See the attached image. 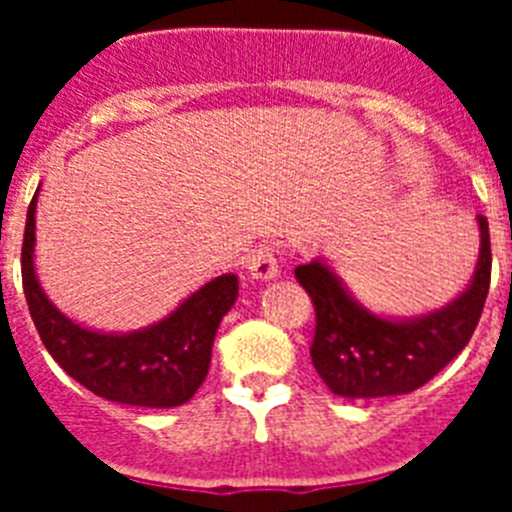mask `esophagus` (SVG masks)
Wrapping results in <instances>:
<instances>
[{
	"label": "esophagus",
	"instance_id": "34e87169",
	"mask_svg": "<svg viewBox=\"0 0 512 512\" xmlns=\"http://www.w3.org/2000/svg\"><path fill=\"white\" fill-rule=\"evenodd\" d=\"M248 274L256 282H271V279L279 274V261H277V251L271 246H261L251 253V259H248Z\"/></svg>",
	"mask_w": 512,
	"mask_h": 512
}]
</instances>
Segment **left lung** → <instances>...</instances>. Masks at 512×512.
<instances>
[{
    "instance_id": "obj_1",
    "label": "left lung",
    "mask_w": 512,
    "mask_h": 512,
    "mask_svg": "<svg viewBox=\"0 0 512 512\" xmlns=\"http://www.w3.org/2000/svg\"><path fill=\"white\" fill-rule=\"evenodd\" d=\"M479 256L469 284L454 300L413 318H392L356 300L333 264L312 259L295 269L315 305L312 366L333 395L348 400L408 395L431 382L479 323L490 292V230L477 215Z\"/></svg>"
}]
</instances>
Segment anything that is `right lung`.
<instances>
[{
	"label": "right lung",
	"instance_id": "1",
	"mask_svg": "<svg viewBox=\"0 0 512 512\" xmlns=\"http://www.w3.org/2000/svg\"><path fill=\"white\" fill-rule=\"evenodd\" d=\"M27 207L22 289L48 354L97 397L135 408H179L210 372L220 320L238 300V277L220 274L184 297L169 315L135 330H97L58 310L35 271V207Z\"/></svg>",
	"mask_w": 512,
	"mask_h": 512
}]
</instances>
